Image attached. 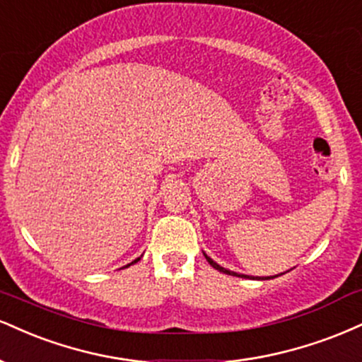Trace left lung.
<instances>
[{
	"mask_svg": "<svg viewBox=\"0 0 362 362\" xmlns=\"http://www.w3.org/2000/svg\"><path fill=\"white\" fill-rule=\"evenodd\" d=\"M203 256H205L206 261L210 262V266H211V267H215L216 271H220V273H223V274L237 276V278H245V279H273V278H276V276H266V278H259V276H256V278H254V276H247V274H239V273H235V271L225 269V267H222V266H220V264H216V262L214 261V259H211V257H208L205 252H203ZM281 274H283V273H281ZM281 274H278V276H281Z\"/></svg>",
	"mask_w": 362,
	"mask_h": 362,
	"instance_id": "left-lung-1",
	"label": "left lung"
}]
</instances>
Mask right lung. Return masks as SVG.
<instances>
[{"instance_id": "1", "label": "right lung", "mask_w": 362, "mask_h": 362, "mask_svg": "<svg viewBox=\"0 0 362 362\" xmlns=\"http://www.w3.org/2000/svg\"><path fill=\"white\" fill-rule=\"evenodd\" d=\"M140 257H142V256H140ZM140 257H137V259H135V261H132L130 264H127V266H123V267H129V266H132V264H135V262H139V261H140Z\"/></svg>"}]
</instances>
